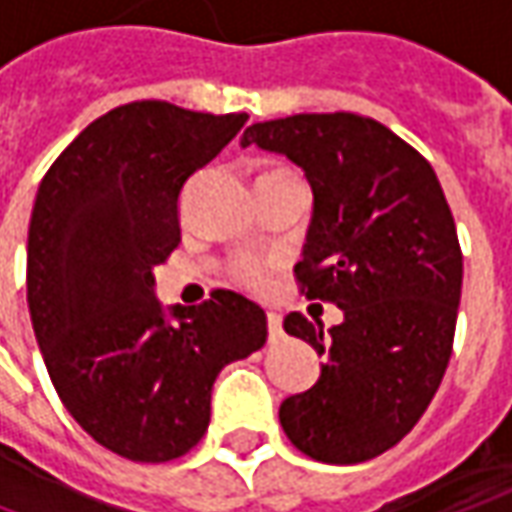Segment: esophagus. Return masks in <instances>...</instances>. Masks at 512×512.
I'll list each match as a JSON object with an SVG mask.
<instances>
[{
    "instance_id": "1",
    "label": "esophagus",
    "mask_w": 512,
    "mask_h": 512,
    "mask_svg": "<svg viewBox=\"0 0 512 512\" xmlns=\"http://www.w3.org/2000/svg\"><path fill=\"white\" fill-rule=\"evenodd\" d=\"M266 323H269V340H280V314L277 311H266Z\"/></svg>"
}]
</instances>
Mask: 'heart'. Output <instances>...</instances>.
Masks as SVG:
<instances>
[{"label": "heart", "instance_id": "heart-1", "mask_svg": "<svg viewBox=\"0 0 512 512\" xmlns=\"http://www.w3.org/2000/svg\"><path fill=\"white\" fill-rule=\"evenodd\" d=\"M291 178H297L291 169L269 167L260 172L257 186L283 184V181H291ZM272 272H274L272 260H263V257H255V255H238L232 263H229V274L238 280L240 286H246V289H263V286L269 283Z\"/></svg>", "mask_w": 512, "mask_h": 512}]
</instances>
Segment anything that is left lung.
<instances>
[{
	"label": "left lung",
	"mask_w": 512,
	"mask_h": 512,
	"mask_svg": "<svg viewBox=\"0 0 512 512\" xmlns=\"http://www.w3.org/2000/svg\"><path fill=\"white\" fill-rule=\"evenodd\" d=\"M243 144L303 167L314 215L294 277L300 294L345 314L326 337L286 314V334L326 365L309 391L283 399L280 425L317 462H368L411 433L453 351L462 249L445 192L411 144L365 115L260 121Z\"/></svg>",
	"instance_id": "1"
}]
</instances>
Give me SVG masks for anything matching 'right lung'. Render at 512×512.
I'll list each match as a JSON object with an SVG mask.
<instances>
[{"instance_id":"obj_1","label":"right lung","mask_w":512,"mask_h":512,"mask_svg":"<svg viewBox=\"0 0 512 512\" xmlns=\"http://www.w3.org/2000/svg\"><path fill=\"white\" fill-rule=\"evenodd\" d=\"M246 113L133 101L96 118L39 184L27 232V306L70 416L130 462L181 459L209 428L212 385L266 343V311L215 289L201 306L155 300L152 269L181 243L184 184Z\"/></svg>"}]
</instances>
